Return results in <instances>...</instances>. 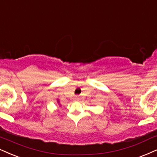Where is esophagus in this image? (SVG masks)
<instances>
[{
  "instance_id": "esophagus-1",
  "label": "esophagus",
  "mask_w": 157,
  "mask_h": 157,
  "mask_svg": "<svg viewBox=\"0 0 157 157\" xmlns=\"http://www.w3.org/2000/svg\"><path fill=\"white\" fill-rule=\"evenodd\" d=\"M78 97H75V100H78Z\"/></svg>"
}]
</instances>
